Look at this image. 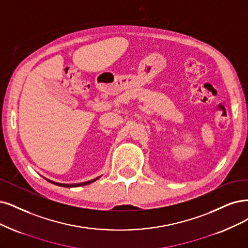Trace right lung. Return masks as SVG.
I'll use <instances>...</instances> for the list:
<instances>
[{
	"instance_id": "right-lung-1",
	"label": "right lung",
	"mask_w": 248,
	"mask_h": 248,
	"mask_svg": "<svg viewBox=\"0 0 248 248\" xmlns=\"http://www.w3.org/2000/svg\"><path fill=\"white\" fill-rule=\"evenodd\" d=\"M99 178H101V176H100V177H97V178H95V179H93V180L87 181V182L78 183V184H63V183H57V182H54V181H52V180H49V179H47V178H45V177H44V179H46V180H47L48 182L52 183V184H54V185H57V186H60V187H66V188H72V187H79V186L89 185V184H91V183H93V182H95L96 180H98Z\"/></svg>"
}]
</instances>
